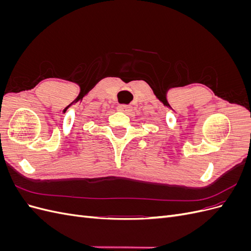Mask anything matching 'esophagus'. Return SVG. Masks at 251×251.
<instances>
[{
	"instance_id": "34e87169",
	"label": "esophagus",
	"mask_w": 251,
	"mask_h": 251,
	"mask_svg": "<svg viewBox=\"0 0 251 251\" xmlns=\"http://www.w3.org/2000/svg\"><path fill=\"white\" fill-rule=\"evenodd\" d=\"M118 109L120 110V111H123V112H125V113H130L131 111H132V109H133V107L131 104H119L118 105Z\"/></svg>"
}]
</instances>
